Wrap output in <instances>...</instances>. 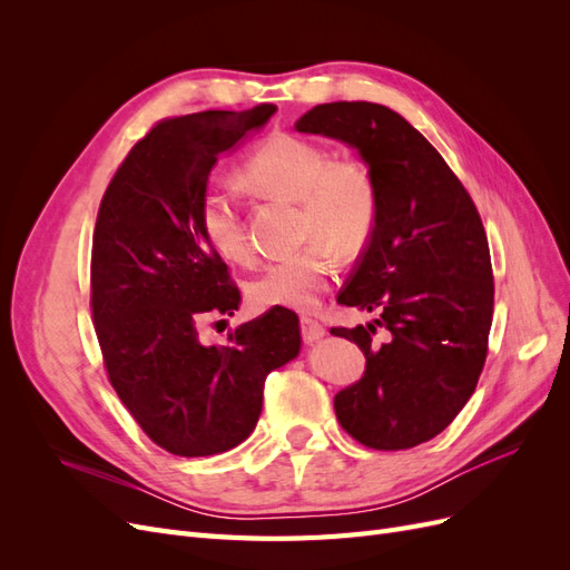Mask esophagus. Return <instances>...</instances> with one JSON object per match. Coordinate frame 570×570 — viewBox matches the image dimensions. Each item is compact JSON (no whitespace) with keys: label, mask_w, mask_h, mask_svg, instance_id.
Segmentation results:
<instances>
[{"label":"esophagus","mask_w":570,"mask_h":570,"mask_svg":"<svg viewBox=\"0 0 570 570\" xmlns=\"http://www.w3.org/2000/svg\"><path fill=\"white\" fill-rule=\"evenodd\" d=\"M299 325H302V337H304L306 342H318V340L325 337V327H323L318 321H314V318L302 316Z\"/></svg>","instance_id":"esophagus-1"}]
</instances>
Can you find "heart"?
<instances>
[{
  "instance_id": "obj_1",
  "label": "heart",
  "mask_w": 570,
  "mask_h": 570,
  "mask_svg": "<svg viewBox=\"0 0 570 570\" xmlns=\"http://www.w3.org/2000/svg\"><path fill=\"white\" fill-rule=\"evenodd\" d=\"M252 193L297 199L299 235L312 243L266 264L247 285L258 308L312 312L337 278L344 254H356L373 230L377 197L364 164L333 159L325 145L308 137L273 132L258 142L237 170ZM197 228L220 258L243 264L249 243L230 187H209L197 206Z\"/></svg>"
}]
</instances>
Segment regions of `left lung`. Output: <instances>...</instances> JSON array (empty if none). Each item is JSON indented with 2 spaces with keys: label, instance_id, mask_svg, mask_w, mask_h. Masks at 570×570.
<instances>
[{
  "label": "left lung",
  "instance_id": "obj_1",
  "mask_svg": "<svg viewBox=\"0 0 570 570\" xmlns=\"http://www.w3.org/2000/svg\"><path fill=\"white\" fill-rule=\"evenodd\" d=\"M295 128L354 147L377 197L368 245L337 295L375 318L331 331L366 356L361 381L335 394L337 421L371 450H411L456 419L485 366L494 306L485 228L454 170L396 111L333 101Z\"/></svg>",
  "mask_w": 570,
  "mask_h": 570
}]
</instances>
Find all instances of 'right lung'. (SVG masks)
<instances>
[{"mask_svg":"<svg viewBox=\"0 0 570 570\" xmlns=\"http://www.w3.org/2000/svg\"><path fill=\"white\" fill-rule=\"evenodd\" d=\"M275 114L199 111L159 120L118 166L92 237L90 306L109 383L149 440L176 456H212L249 438L266 375L302 347L289 308L204 344L206 316H233L239 289L204 243L197 206L223 151Z\"/></svg>","mask_w":570,"mask_h":570,"instance_id":"right-lung-1","label":"right lung"}]
</instances>
